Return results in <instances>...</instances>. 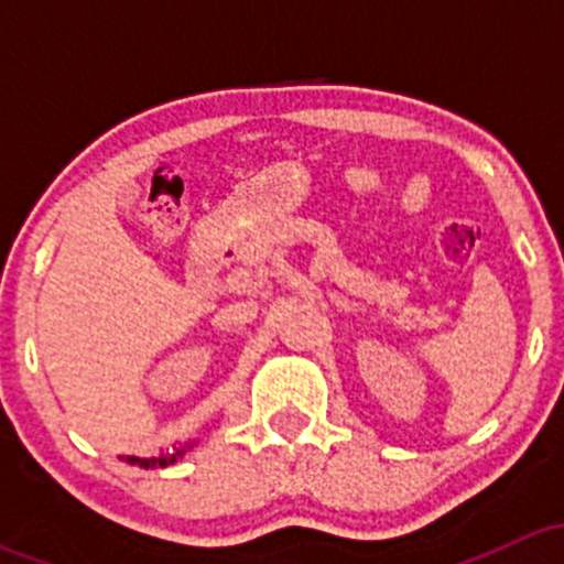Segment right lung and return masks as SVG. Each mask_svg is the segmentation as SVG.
<instances>
[{"instance_id": "obj_1", "label": "right lung", "mask_w": 564, "mask_h": 564, "mask_svg": "<svg viewBox=\"0 0 564 564\" xmlns=\"http://www.w3.org/2000/svg\"><path fill=\"white\" fill-rule=\"evenodd\" d=\"M182 453H185V451H180V453H174V456H169V458H133V456H130L128 460H130V464H139V466H169V464H174V460H176V456H182Z\"/></svg>"}]
</instances>
